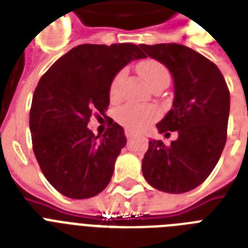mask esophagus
<instances>
[{"mask_svg": "<svg viewBox=\"0 0 248 248\" xmlns=\"http://www.w3.org/2000/svg\"><path fill=\"white\" fill-rule=\"evenodd\" d=\"M124 133H125V137H126V138H128V140H130V138H133V137L136 136V133H134L133 130L128 129V128H126L125 132H124Z\"/></svg>", "mask_w": 248, "mask_h": 248, "instance_id": "34e87169", "label": "esophagus"}]
</instances>
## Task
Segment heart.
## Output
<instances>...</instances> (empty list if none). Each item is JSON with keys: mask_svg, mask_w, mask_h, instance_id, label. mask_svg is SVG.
Wrapping results in <instances>:
<instances>
[{"mask_svg": "<svg viewBox=\"0 0 248 248\" xmlns=\"http://www.w3.org/2000/svg\"><path fill=\"white\" fill-rule=\"evenodd\" d=\"M138 73L148 86L154 87L162 80H169V71L165 65L156 60H144L138 65ZM125 70H120L110 84V98L118 100L120 96ZM116 120L130 130H143L158 118V110L152 105L125 104L116 111Z\"/></svg>", "mask_w": 248, "mask_h": 248, "instance_id": "heart-1", "label": "heart"}]
</instances>
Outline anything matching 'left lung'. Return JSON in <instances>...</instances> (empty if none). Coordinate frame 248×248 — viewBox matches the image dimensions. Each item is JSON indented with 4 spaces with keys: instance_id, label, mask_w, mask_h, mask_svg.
<instances>
[{
    "instance_id": "1",
    "label": "left lung",
    "mask_w": 248,
    "mask_h": 248,
    "mask_svg": "<svg viewBox=\"0 0 248 248\" xmlns=\"http://www.w3.org/2000/svg\"><path fill=\"white\" fill-rule=\"evenodd\" d=\"M140 47L173 75V108L156 126L165 136L178 132L170 146L162 140L148 142L142 173L158 191H192L211 174L224 150L231 105L227 83L213 61L189 47L178 43Z\"/></svg>"
}]
</instances>
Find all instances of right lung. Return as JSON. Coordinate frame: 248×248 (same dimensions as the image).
<instances>
[{"label":"right lung","instance_id":"1","mask_svg":"<svg viewBox=\"0 0 248 248\" xmlns=\"http://www.w3.org/2000/svg\"><path fill=\"white\" fill-rule=\"evenodd\" d=\"M143 57L132 43L80 45L39 79L29 114L33 151L46 179L61 195L90 199L110 183L126 143L124 129L112 120L100 137L87 125L92 115L106 116L110 84L119 70Z\"/></svg>","mask_w":248,"mask_h":248}]
</instances>
